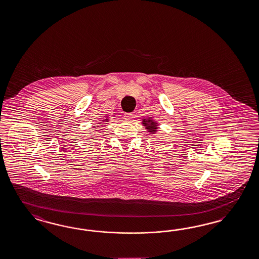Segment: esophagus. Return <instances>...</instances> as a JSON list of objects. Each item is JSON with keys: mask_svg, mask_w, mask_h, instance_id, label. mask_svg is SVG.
Returning <instances> with one entry per match:
<instances>
[{"mask_svg": "<svg viewBox=\"0 0 259 259\" xmlns=\"http://www.w3.org/2000/svg\"><path fill=\"white\" fill-rule=\"evenodd\" d=\"M124 117H125V119L127 120V121H131V120L133 118V113H125V114H124Z\"/></svg>", "mask_w": 259, "mask_h": 259, "instance_id": "1", "label": "esophagus"}]
</instances>
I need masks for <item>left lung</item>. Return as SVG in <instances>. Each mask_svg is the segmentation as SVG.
I'll return each mask as SVG.
<instances>
[{
    "label": "left lung",
    "mask_w": 259,
    "mask_h": 259,
    "mask_svg": "<svg viewBox=\"0 0 259 259\" xmlns=\"http://www.w3.org/2000/svg\"><path fill=\"white\" fill-rule=\"evenodd\" d=\"M142 125L145 126V128L147 130V133L151 135H154L158 133L159 123L156 122L152 117H146V118L142 119Z\"/></svg>",
    "instance_id": "left-lung-1"
}]
</instances>
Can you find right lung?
<instances>
[{
    "label": "right lung",
    "instance_id": "obj_1",
    "mask_svg": "<svg viewBox=\"0 0 259 259\" xmlns=\"http://www.w3.org/2000/svg\"><path fill=\"white\" fill-rule=\"evenodd\" d=\"M109 117H106V118L102 119V120H100V122H99V124H101V123H105V122H109ZM96 127V126H95ZM96 132H101V131H103V130H95ZM92 139H94V137L92 138Z\"/></svg>",
    "mask_w": 259,
    "mask_h": 259
}]
</instances>
